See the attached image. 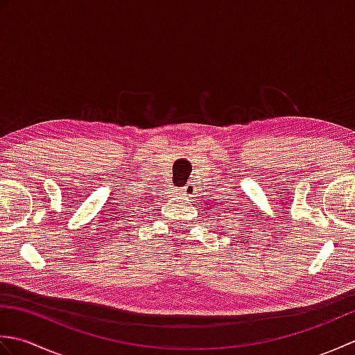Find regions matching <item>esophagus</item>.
I'll return each instance as SVG.
<instances>
[{
	"label": "esophagus",
	"mask_w": 355,
	"mask_h": 355,
	"mask_svg": "<svg viewBox=\"0 0 355 355\" xmlns=\"http://www.w3.org/2000/svg\"><path fill=\"white\" fill-rule=\"evenodd\" d=\"M180 191H182L183 195H186V197H192V193L195 192V186H193V183H189V184H186L184 187H182Z\"/></svg>",
	"instance_id": "esophagus-1"
}]
</instances>
